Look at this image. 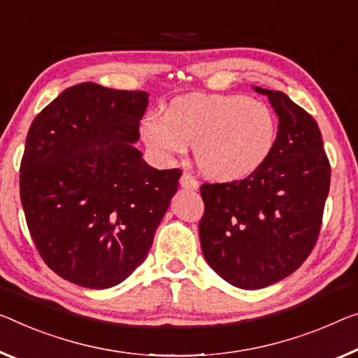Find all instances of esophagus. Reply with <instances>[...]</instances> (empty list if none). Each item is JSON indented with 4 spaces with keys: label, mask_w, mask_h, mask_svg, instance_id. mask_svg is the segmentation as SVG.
Masks as SVG:
<instances>
[{
    "label": "esophagus",
    "mask_w": 358,
    "mask_h": 358,
    "mask_svg": "<svg viewBox=\"0 0 358 358\" xmlns=\"http://www.w3.org/2000/svg\"><path fill=\"white\" fill-rule=\"evenodd\" d=\"M179 184H180V187H182V189H185V190H196V189H198L196 179L194 178V176H190L189 173H184L182 176H180Z\"/></svg>",
    "instance_id": "obj_1"
}]
</instances>
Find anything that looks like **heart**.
<instances>
[{
  "instance_id": "heart-1",
  "label": "heart",
  "mask_w": 358,
  "mask_h": 358,
  "mask_svg": "<svg viewBox=\"0 0 358 358\" xmlns=\"http://www.w3.org/2000/svg\"><path fill=\"white\" fill-rule=\"evenodd\" d=\"M141 137L169 160L195 147V162L216 182L243 180L266 164L277 142V120L259 101L240 94H190L169 103L164 117L148 115Z\"/></svg>"
}]
</instances>
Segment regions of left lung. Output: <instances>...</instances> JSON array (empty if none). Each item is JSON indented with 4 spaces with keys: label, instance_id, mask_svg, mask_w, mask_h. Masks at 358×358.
Segmentation results:
<instances>
[{
    "label": "left lung",
    "instance_id": "obj_1",
    "mask_svg": "<svg viewBox=\"0 0 358 358\" xmlns=\"http://www.w3.org/2000/svg\"><path fill=\"white\" fill-rule=\"evenodd\" d=\"M252 90L267 96L278 117L272 155L243 180L203 184L205 216L198 225L206 262L243 289L277 283L307 259L331 176L315 120L283 92Z\"/></svg>",
    "mask_w": 358,
    "mask_h": 358
}]
</instances>
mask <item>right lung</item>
Instances as JSON below:
<instances>
[{"instance_id":"obj_1","label":"right lung","mask_w":358,"mask_h":358,"mask_svg":"<svg viewBox=\"0 0 358 358\" xmlns=\"http://www.w3.org/2000/svg\"><path fill=\"white\" fill-rule=\"evenodd\" d=\"M147 107L144 91L81 83L43 108L27 134V225L48 266L80 287L128 278L178 192L182 171L148 166L134 147Z\"/></svg>"}]
</instances>
